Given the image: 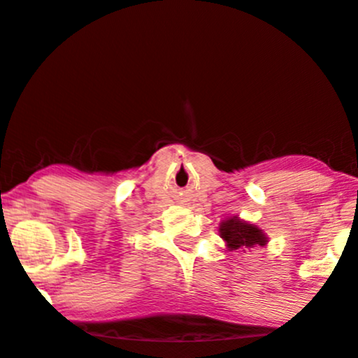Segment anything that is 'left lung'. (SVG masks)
Returning <instances> with one entry per match:
<instances>
[{
	"instance_id": "1",
	"label": "left lung",
	"mask_w": 358,
	"mask_h": 358,
	"mask_svg": "<svg viewBox=\"0 0 358 358\" xmlns=\"http://www.w3.org/2000/svg\"><path fill=\"white\" fill-rule=\"evenodd\" d=\"M220 235L230 250L252 248L255 245H260L262 247V245L266 243V238L262 234V230H258L255 225L240 222L236 217L222 223Z\"/></svg>"
}]
</instances>
